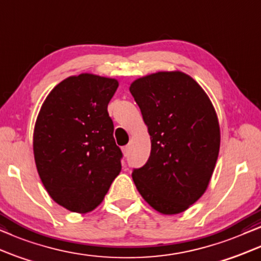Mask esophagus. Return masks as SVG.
Here are the masks:
<instances>
[{
  "instance_id": "34e87169",
  "label": "esophagus",
  "mask_w": 261,
  "mask_h": 261,
  "mask_svg": "<svg viewBox=\"0 0 261 261\" xmlns=\"http://www.w3.org/2000/svg\"><path fill=\"white\" fill-rule=\"evenodd\" d=\"M128 152H130V147H128V145H126V147L123 148V154H124V156H127Z\"/></svg>"
}]
</instances>
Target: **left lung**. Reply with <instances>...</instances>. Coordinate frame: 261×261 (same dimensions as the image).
Returning a JSON list of instances; mask_svg holds the SVG:
<instances>
[{
	"label": "left lung",
	"instance_id": "left-lung-1",
	"mask_svg": "<svg viewBox=\"0 0 261 261\" xmlns=\"http://www.w3.org/2000/svg\"><path fill=\"white\" fill-rule=\"evenodd\" d=\"M151 140L147 163L133 179L159 213L189 209L209 185L220 151V124L209 96L181 71H159L130 86Z\"/></svg>",
	"mask_w": 261,
	"mask_h": 261
}]
</instances>
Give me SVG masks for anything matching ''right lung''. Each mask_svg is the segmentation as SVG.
I'll return each instance as SVG.
<instances>
[{
  "mask_svg": "<svg viewBox=\"0 0 261 261\" xmlns=\"http://www.w3.org/2000/svg\"><path fill=\"white\" fill-rule=\"evenodd\" d=\"M117 80L93 74L70 76L46 96L33 133L38 174L56 203L86 214L105 198L121 169L107 105Z\"/></svg>",
  "mask_w": 261,
  "mask_h": 261,
  "instance_id": "obj_1",
  "label": "right lung"
}]
</instances>
